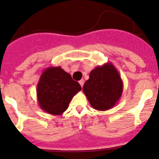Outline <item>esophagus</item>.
<instances>
[{
	"label": "esophagus",
	"mask_w": 159,
	"mask_h": 159,
	"mask_svg": "<svg viewBox=\"0 0 159 159\" xmlns=\"http://www.w3.org/2000/svg\"><path fill=\"white\" fill-rule=\"evenodd\" d=\"M79 84H80V85H81V87H83V86H84V80H83V79L80 80V81H79Z\"/></svg>",
	"instance_id": "obj_1"
}]
</instances>
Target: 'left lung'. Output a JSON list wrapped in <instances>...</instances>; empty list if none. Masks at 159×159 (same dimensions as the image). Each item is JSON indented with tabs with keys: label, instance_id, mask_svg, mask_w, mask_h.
I'll return each instance as SVG.
<instances>
[{
	"label": "left lung",
	"instance_id": "1",
	"mask_svg": "<svg viewBox=\"0 0 159 159\" xmlns=\"http://www.w3.org/2000/svg\"><path fill=\"white\" fill-rule=\"evenodd\" d=\"M123 90V83L116 67L111 63L97 66L84 84L83 92L91 106L107 111L118 102Z\"/></svg>",
	"mask_w": 159,
	"mask_h": 159
}]
</instances>
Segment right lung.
<instances>
[{
    "mask_svg": "<svg viewBox=\"0 0 159 159\" xmlns=\"http://www.w3.org/2000/svg\"><path fill=\"white\" fill-rule=\"evenodd\" d=\"M81 90L78 82L61 66L48 67L40 76L36 95L42 110L52 115H61L68 108L73 96Z\"/></svg>",
    "mask_w": 159,
    "mask_h": 159,
    "instance_id": "add662e5",
    "label": "right lung"
}]
</instances>
